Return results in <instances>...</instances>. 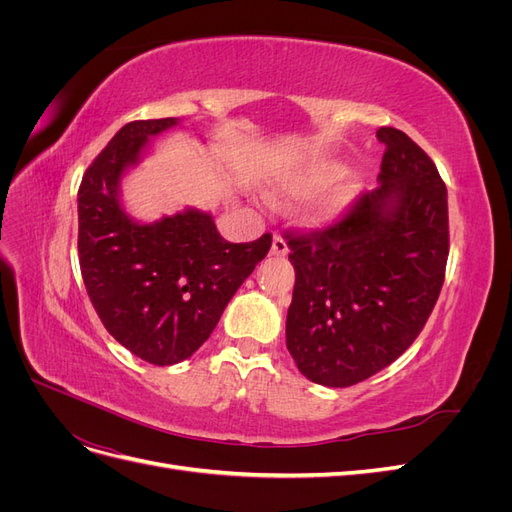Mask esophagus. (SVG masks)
<instances>
[{
  "instance_id": "1",
  "label": "esophagus",
  "mask_w": 512,
  "mask_h": 512,
  "mask_svg": "<svg viewBox=\"0 0 512 512\" xmlns=\"http://www.w3.org/2000/svg\"><path fill=\"white\" fill-rule=\"evenodd\" d=\"M271 254H273V256H286V254H288V243H286L280 235H275V237H273Z\"/></svg>"
}]
</instances>
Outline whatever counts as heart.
<instances>
[{
	"instance_id": "b5f03b06",
	"label": "heart",
	"mask_w": 512,
	"mask_h": 512,
	"mask_svg": "<svg viewBox=\"0 0 512 512\" xmlns=\"http://www.w3.org/2000/svg\"><path fill=\"white\" fill-rule=\"evenodd\" d=\"M339 173H342V166L337 162H307L297 170V173L284 181V190L297 192V194L312 192L316 188H322V185L331 183ZM356 190H359L356 179H346L339 185H335L329 194L320 196L316 203L309 207V213H312V218L316 222H329L346 209V205L354 198Z\"/></svg>"
}]
</instances>
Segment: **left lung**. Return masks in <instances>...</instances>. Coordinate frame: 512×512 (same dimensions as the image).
<instances>
[{"label":"left lung","instance_id":"8db88e82","mask_svg":"<svg viewBox=\"0 0 512 512\" xmlns=\"http://www.w3.org/2000/svg\"><path fill=\"white\" fill-rule=\"evenodd\" d=\"M378 188L344 220L286 235L294 267L286 348L301 374L344 389L404 354L444 282L448 196L436 164L408 134L380 128Z\"/></svg>","mask_w":512,"mask_h":512}]
</instances>
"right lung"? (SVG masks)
<instances>
[{
  "mask_svg": "<svg viewBox=\"0 0 512 512\" xmlns=\"http://www.w3.org/2000/svg\"><path fill=\"white\" fill-rule=\"evenodd\" d=\"M177 117L130 121L87 168L79 188V262L106 331L138 359L175 365L203 346L232 294L267 256L271 235L228 243L213 215L185 207L141 222L123 207L121 181L149 138Z\"/></svg>",
  "mask_w": 512,
  "mask_h": 512,
  "instance_id": "1",
  "label": "right lung"
}]
</instances>
